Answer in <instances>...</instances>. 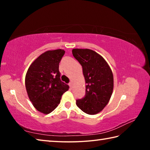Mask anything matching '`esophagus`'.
Instances as JSON below:
<instances>
[{
    "mask_svg": "<svg viewBox=\"0 0 150 150\" xmlns=\"http://www.w3.org/2000/svg\"><path fill=\"white\" fill-rule=\"evenodd\" d=\"M69 87H70V88H72V86H73V84H72V83L71 82H70L69 83Z\"/></svg>",
    "mask_w": 150,
    "mask_h": 150,
    "instance_id": "esophagus-1",
    "label": "esophagus"
}]
</instances>
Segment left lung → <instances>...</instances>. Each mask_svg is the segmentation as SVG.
<instances>
[{"instance_id": "1", "label": "left lung", "mask_w": 150, "mask_h": 150, "mask_svg": "<svg viewBox=\"0 0 150 150\" xmlns=\"http://www.w3.org/2000/svg\"><path fill=\"white\" fill-rule=\"evenodd\" d=\"M72 54L83 67L85 95L76 105L88 115H96L107 105L112 94L113 74L105 59L89 49H73Z\"/></svg>"}]
</instances>
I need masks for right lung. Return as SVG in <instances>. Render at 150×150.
<instances>
[{
    "instance_id": "right-lung-1",
    "label": "right lung",
    "mask_w": 150,
    "mask_h": 150,
    "mask_svg": "<svg viewBox=\"0 0 150 150\" xmlns=\"http://www.w3.org/2000/svg\"><path fill=\"white\" fill-rule=\"evenodd\" d=\"M64 54L62 49L47 51L30 65L26 73L28 95L34 107L44 114L55 109L69 88L60 79L59 64Z\"/></svg>"
}]
</instances>
